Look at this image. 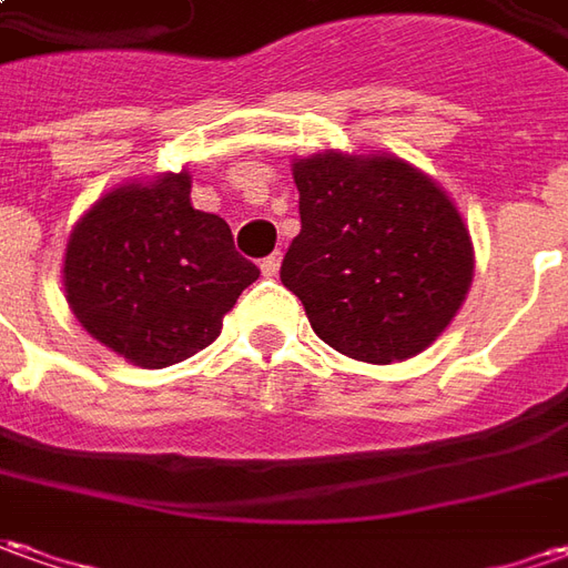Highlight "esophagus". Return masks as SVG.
<instances>
[{
    "mask_svg": "<svg viewBox=\"0 0 568 568\" xmlns=\"http://www.w3.org/2000/svg\"><path fill=\"white\" fill-rule=\"evenodd\" d=\"M260 268H262V275H265V277H275L277 268H281V250H275L272 256H265V260L260 262Z\"/></svg>",
    "mask_w": 568,
    "mask_h": 568,
    "instance_id": "1",
    "label": "esophagus"
}]
</instances>
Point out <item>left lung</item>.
<instances>
[{
  "instance_id": "left-lung-1",
  "label": "left lung",
  "mask_w": 568,
  "mask_h": 568,
  "mask_svg": "<svg viewBox=\"0 0 568 568\" xmlns=\"http://www.w3.org/2000/svg\"><path fill=\"white\" fill-rule=\"evenodd\" d=\"M300 234L281 281L336 352L393 365L448 327L473 281L457 206L398 158L315 154L293 163Z\"/></svg>"
}]
</instances>
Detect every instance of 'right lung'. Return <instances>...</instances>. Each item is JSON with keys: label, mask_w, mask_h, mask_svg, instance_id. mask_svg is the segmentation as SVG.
I'll use <instances>...</instances> for the list:
<instances>
[{"label": "right lung", "mask_w": 568, "mask_h": 568, "mask_svg": "<svg viewBox=\"0 0 568 568\" xmlns=\"http://www.w3.org/2000/svg\"><path fill=\"white\" fill-rule=\"evenodd\" d=\"M260 268L225 219L191 206L187 172L104 194L68 241L64 291L80 324L142 367L206 349Z\"/></svg>", "instance_id": "right-lung-1"}]
</instances>
